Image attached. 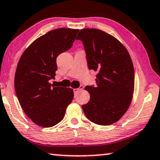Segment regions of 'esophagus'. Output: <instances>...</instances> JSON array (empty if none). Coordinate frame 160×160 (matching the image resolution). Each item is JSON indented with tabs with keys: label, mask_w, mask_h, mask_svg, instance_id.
<instances>
[{
	"label": "esophagus",
	"mask_w": 160,
	"mask_h": 160,
	"mask_svg": "<svg viewBox=\"0 0 160 160\" xmlns=\"http://www.w3.org/2000/svg\"><path fill=\"white\" fill-rule=\"evenodd\" d=\"M83 86H80V87L78 88H74V94H77L78 91H81V90H83Z\"/></svg>",
	"instance_id": "34e87169"
}]
</instances>
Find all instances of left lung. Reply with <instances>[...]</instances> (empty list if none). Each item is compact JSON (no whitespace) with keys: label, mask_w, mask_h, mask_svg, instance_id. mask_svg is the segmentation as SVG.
Returning <instances> with one entry per match:
<instances>
[{"label":"left lung","mask_w":160,"mask_h":160,"mask_svg":"<svg viewBox=\"0 0 160 160\" xmlns=\"http://www.w3.org/2000/svg\"><path fill=\"white\" fill-rule=\"evenodd\" d=\"M77 40H82L88 67L98 72L96 86H87L90 100L82 105L87 118L100 125L119 120L131 103L135 84L132 59L116 38L95 28L81 30Z\"/></svg>","instance_id":"1"}]
</instances>
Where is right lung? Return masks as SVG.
Returning <instances> with one entry per match:
<instances>
[{
	"instance_id": "1",
	"label": "right lung",
	"mask_w": 160,
	"mask_h": 160,
	"mask_svg": "<svg viewBox=\"0 0 160 160\" xmlns=\"http://www.w3.org/2000/svg\"><path fill=\"white\" fill-rule=\"evenodd\" d=\"M78 31H49L34 41L18 62L15 93L25 113L39 126L49 128L62 121L74 98L72 88L57 87L49 80L56 75L57 57L72 48Z\"/></svg>"
}]
</instances>
